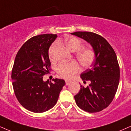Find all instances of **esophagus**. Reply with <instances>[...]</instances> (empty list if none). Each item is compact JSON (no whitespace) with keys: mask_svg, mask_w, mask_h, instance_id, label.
Returning a JSON list of instances; mask_svg holds the SVG:
<instances>
[{"mask_svg":"<svg viewBox=\"0 0 131 131\" xmlns=\"http://www.w3.org/2000/svg\"><path fill=\"white\" fill-rule=\"evenodd\" d=\"M65 82H66V85H68L71 82V81H65Z\"/></svg>","mask_w":131,"mask_h":131,"instance_id":"34e87169","label":"esophagus"}]
</instances>
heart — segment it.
I'll list each match as a JSON object with an SVG mask.
<instances>
[{
  "mask_svg": "<svg viewBox=\"0 0 131 131\" xmlns=\"http://www.w3.org/2000/svg\"><path fill=\"white\" fill-rule=\"evenodd\" d=\"M63 42L64 43L68 49L72 52H75L81 47V42L76 37H67L63 40ZM57 47V43H54L49 49V55L51 60L54 58V53ZM78 60L81 65L83 67H88L92 63L95 58L94 50L91 48L82 47L78 51L76 54ZM79 69V64L76 61L63 63L57 68V72L61 77L65 79H71L75 73L78 71Z\"/></svg>",
  "mask_w": 131,
  "mask_h": 131,
  "instance_id": "heart-1",
  "label": "heart"
}]
</instances>
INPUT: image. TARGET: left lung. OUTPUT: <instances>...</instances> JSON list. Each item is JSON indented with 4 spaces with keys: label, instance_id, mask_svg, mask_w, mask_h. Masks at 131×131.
Segmentation results:
<instances>
[{
    "label": "left lung",
    "instance_id": "left-lung-1",
    "mask_svg": "<svg viewBox=\"0 0 131 131\" xmlns=\"http://www.w3.org/2000/svg\"><path fill=\"white\" fill-rule=\"evenodd\" d=\"M71 34L90 43L95 53L94 64L81 74L84 82L91 83L86 88L81 85L75 101L85 112H100L110 104L118 89L120 71L116 55L107 40L99 34L86 31Z\"/></svg>",
    "mask_w": 131,
    "mask_h": 131
}]
</instances>
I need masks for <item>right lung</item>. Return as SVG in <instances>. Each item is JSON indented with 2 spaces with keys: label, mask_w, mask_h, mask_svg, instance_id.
I'll list each match as a JSON object with an SVG mask.
<instances>
[{
  "label": "right lung",
  "mask_w": 131,
  "mask_h": 131,
  "mask_svg": "<svg viewBox=\"0 0 131 131\" xmlns=\"http://www.w3.org/2000/svg\"><path fill=\"white\" fill-rule=\"evenodd\" d=\"M57 34H40L31 37L23 45L17 54L12 72L15 94L20 104L34 113H43L57 103L65 84L63 79L43 81L49 73V49Z\"/></svg>",
  "instance_id": "1"
}]
</instances>
